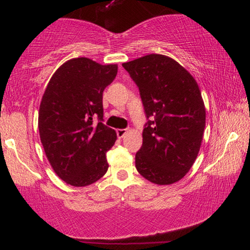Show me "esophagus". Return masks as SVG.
<instances>
[{"instance_id":"obj_1","label":"esophagus","mask_w":250,"mask_h":250,"mask_svg":"<svg viewBox=\"0 0 250 250\" xmlns=\"http://www.w3.org/2000/svg\"><path fill=\"white\" fill-rule=\"evenodd\" d=\"M116 133H117V136L119 139H122L123 136H124L126 133H127V129H125V128H118L117 131H116Z\"/></svg>"}]
</instances>
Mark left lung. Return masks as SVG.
Instances as JSON below:
<instances>
[{
    "mask_svg": "<svg viewBox=\"0 0 250 250\" xmlns=\"http://www.w3.org/2000/svg\"><path fill=\"white\" fill-rule=\"evenodd\" d=\"M123 67L138 85L148 118L136 169L159 186L175 183L192 167L203 141L206 109L199 86L189 71L163 54H148Z\"/></svg>",
    "mask_w": 250,
    "mask_h": 250,
    "instance_id": "obj_1",
    "label": "left lung"
}]
</instances>
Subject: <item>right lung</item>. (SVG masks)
I'll return each mask as SVG.
<instances>
[{"label":"right lung","instance_id":"right-lung-1","mask_svg":"<svg viewBox=\"0 0 250 250\" xmlns=\"http://www.w3.org/2000/svg\"><path fill=\"white\" fill-rule=\"evenodd\" d=\"M117 69L88 58L70 59L56 70L43 94L41 142L57 175L73 187L90 186L108 170L105 155L117 135L102 123V93Z\"/></svg>","mask_w":250,"mask_h":250}]
</instances>
